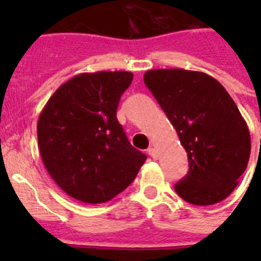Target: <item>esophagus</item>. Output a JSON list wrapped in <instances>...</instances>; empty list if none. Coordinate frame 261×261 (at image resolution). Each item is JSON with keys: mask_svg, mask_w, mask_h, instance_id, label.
Masks as SVG:
<instances>
[{"mask_svg": "<svg viewBox=\"0 0 261 261\" xmlns=\"http://www.w3.org/2000/svg\"><path fill=\"white\" fill-rule=\"evenodd\" d=\"M147 153L150 154L151 159H157V150H155L154 147H149V149H147Z\"/></svg>", "mask_w": 261, "mask_h": 261, "instance_id": "1", "label": "esophagus"}]
</instances>
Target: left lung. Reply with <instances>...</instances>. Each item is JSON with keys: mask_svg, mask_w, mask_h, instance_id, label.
Masks as SVG:
<instances>
[{"mask_svg": "<svg viewBox=\"0 0 261 261\" xmlns=\"http://www.w3.org/2000/svg\"><path fill=\"white\" fill-rule=\"evenodd\" d=\"M143 81L176 128L190 171L174 184L195 206L222 202L234 191L251 155L247 122L211 75L184 69L147 70Z\"/></svg>", "mask_w": 261, "mask_h": 261, "instance_id": "1", "label": "left lung"}]
</instances>
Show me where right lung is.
<instances>
[{"mask_svg":"<svg viewBox=\"0 0 261 261\" xmlns=\"http://www.w3.org/2000/svg\"><path fill=\"white\" fill-rule=\"evenodd\" d=\"M131 81L130 71L81 73L55 90L39 115L43 164L59 188L80 202L111 200L146 161L116 119Z\"/></svg>","mask_w":261,"mask_h":261,"instance_id":"obj_1","label":"right lung"}]
</instances>
